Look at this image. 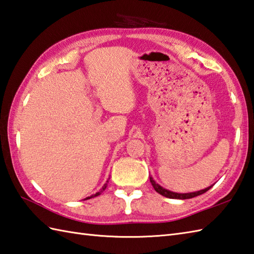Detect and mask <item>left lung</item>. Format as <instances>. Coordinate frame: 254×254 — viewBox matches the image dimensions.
<instances>
[{
    "label": "left lung",
    "mask_w": 254,
    "mask_h": 254,
    "mask_svg": "<svg viewBox=\"0 0 254 254\" xmlns=\"http://www.w3.org/2000/svg\"><path fill=\"white\" fill-rule=\"evenodd\" d=\"M149 180H150V183H152L153 188L155 189L156 192H158L159 194H161L163 196H166V197H169V198H177V199H187V198H192V197H195L197 195H201V194L205 193L206 191H208L210 188H212L213 186H210L208 188H205L203 189V190H199V191H196V192H190V193H177V192H172V191H169L167 190V189L163 188L161 186H159L158 183H156V181L153 179L152 176H149Z\"/></svg>",
    "instance_id": "8db88e82"
}]
</instances>
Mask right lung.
I'll use <instances>...</instances> for the list:
<instances>
[{
	"label": "right lung",
	"mask_w": 254,
	"mask_h": 254,
	"mask_svg": "<svg viewBox=\"0 0 254 254\" xmlns=\"http://www.w3.org/2000/svg\"><path fill=\"white\" fill-rule=\"evenodd\" d=\"M108 182V181H107ZM107 188V183H105L104 185V187H102L101 189H100V191H98L97 192L96 194H93V195H90V196H88V197H86L85 199H89V198H91V197H95V196H97V195H99V194H101V192H104L105 191V189Z\"/></svg>",
	"instance_id": "obj_1"
}]
</instances>
